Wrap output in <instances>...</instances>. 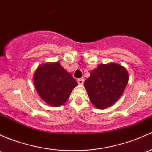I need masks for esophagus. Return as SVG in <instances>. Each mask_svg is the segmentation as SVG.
<instances>
[{"instance_id":"obj_1","label":"esophagus","mask_w":152,"mask_h":152,"mask_svg":"<svg viewBox=\"0 0 152 152\" xmlns=\"http://www.w3.org/2000/svg\"><path fill=\"white\" fill-rule=\"evenodd\" d=\"M84 79H82V78H81V79H78V83H79V84H84Z\"/></svg>"}]
</instances>
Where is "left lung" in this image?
I'll return each instance as SVG.
<instances>
[{
	"label": "left lung",
	"instance_id": "obj_1",
	"mask_svg": "<svg viewBox=\"0 0 152 152\" xmlns=\"http://www.w3.org/2000/svg\"><path fill=\"white\" fill-rule=\"evenodd\" d=\"M128 82V73L116 63L100 64L84 81L89 98L99 109L114 105L122 96Z\"/></svg>",
	"mask_w": 152,
	"mask_h": 152
}]
</instances>
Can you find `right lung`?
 <instances>
[{
	"instance_id": "1",
	"label": "right lung",
	"mask_w": 152,
	"mask_h": 152,
	"mask_svg": "<svg viewBox=\"0 0 152 152\" xmlns=\"http://www.w3.org/2000/svg\"><path fill=\"white\" fill-rule=\"evenodd\" d=\"M33 82L39 96L53 106L63 105L69 98L71 91L78 85L71 73L58 62L38 67L34 73Z\"/></svg>"
}]
</instances>
